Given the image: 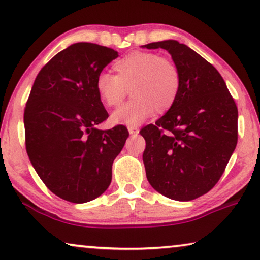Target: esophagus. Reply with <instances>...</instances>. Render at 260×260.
Wrapping results in <instances>:
<instances>
[{
	"instance_id": "34e87169",
	"label": "esophagus",
	"mask_w": 260,
	"mask_h": 260,
	"mask_svg": "<svg viewBox=\"0 0 260 260\" xmlns=\"http://www.w3.org/2000/svg\"><path fill=\"white\" fill-rule=\"evenodd\" d=\"M127 130H129V134L130 135H137L139 133V130L137 129V127H135V126H129V127H127Z\"/></svg>"
}]
</instances>
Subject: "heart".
<instances>
[{"mask_svg": "<svg viewBox=\"0 0 260 260\" xmlns=\"http://www.w3.org/2000/svg\"><path fill=\"white\" fill-rule=\"evenodd\" d=\"M116 75L101 73L96 90L104 105H121L129 89L134 99L111 116L114 123L138 125L153 111L167 112L179 95L182 78L171 59L149 51H134L114 63Z\"/></svg>", "mask_w": 260, "mask_h": 260, "instance_id": "b5f03b06", "label": "heart"}]
</instances>
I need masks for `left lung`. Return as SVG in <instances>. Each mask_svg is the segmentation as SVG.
<instances>
[{
    "mask_svg": "<svg viewBox=\"0 0 260 260\" xmlns=\"http://www.w3.org/2000/svg\"><path fill=\"white\" fill-rule=\"evenodd\" d=\"M146 49H165L178 67L182 84L167 114L139 131L151 186L175 201H192L218 183L238 141V109L211 63L174 40Z\"/></svg>",
    "mask_w": 260,
    "mask_h": 260,
    "instance_id": "obj_1",
    "label": "left lung"
}]
</instances>
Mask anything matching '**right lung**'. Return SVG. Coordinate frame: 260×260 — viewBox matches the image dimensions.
<instances>
[{
	"label": "right lung",
	"instance_id": "obj_1",
	"mask_svg": "<svg viewBox=\"0 0 260 260\" xmlns=\"http://www.w3.org/2000/svg\"><path fill=\"white\" fill-rule=\"evenodd\" d=\"M118 54L95 43H75L44 66L24 108L25 149L37 175L64 201L86 203L111 183V169L129 131L99 130L109 117L97 76Z\"/></svg>",
	"mask_w": 260,
	"mask_h": 260
}]
</instances>
